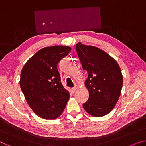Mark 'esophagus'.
<instances>
[{"mask_svg": "<svg viewBox=\"0 0 146 146\" xmlns=\"http://www.w3.org/2000/svg\"><path fill=\"white\" fill-rule=\"evenodd\" d=\"M71 91H72L73 93H75L76 91V88H73L71 89Z\"/></svg>", "mask_w": 146, "mask_h": 146, "instance_id": "1", "label": "esophagus"}]
</instances>
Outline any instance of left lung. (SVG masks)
I'll return each mask as SVG.
<instances>
[{
  "mask_svg": "<svg viewBox=\"0 0 146 146\" xmlns=\"http://www.w3.org/2000/svg\"><path fill=\"white\" fill-rule=\"evenodd\" d=\"M76 50L84 70L87 71L85 86L89 92L83 108L95 117L111 111L120 97L123 76L117 62L102 49L78 42Z\"/></svg>",
  "mask_w": 146,
  "mask_h": 146,
  "instance_id": "1",
  "label": "left lung"
}]
</instances>
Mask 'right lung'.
Returning a JSON list of instances; mask_svg holds the SVG:
<instances>
[{"label":"right lung","instance_id":"1","mask_svg":"<svg viewBox=\"0 0 146 146\" xmlns=\"http://www.w3.org/2000/svg\"><path fill=\"white\" fill-rule=\"evenodd\" d=\"M66 46L46 47L24 64L20 86L29 107L39 117L57 118L63 113L70 93L61 83L57 64L70 52Z\"/></svg>","mask_w":146,"mask_h":146}]
</instances>
